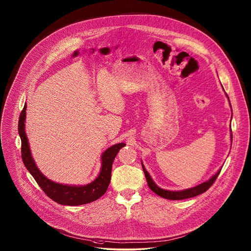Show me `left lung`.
Masks as SVG:
<instances>
[{
	"instance_id": "1",
	"label": "left lung",
	"mask_w": 251,
	"mask_h": 251,
	"mask_svg": "<svg viewBox=\"0 0 251 251\" xmlns=\"http://www.w3.org/2000/svg\"><path fill=\"white\" fill-rule=\"evenodd\" d=\"M226 97L228 98V96L226 95ZM228 100H229V98H228ZM230 102V100H229ZM230 107H231V103H230ZM232 109V107H231ZM231 131V141L233 139V135H232V130ZM141 164H142V168H143L144 174H145V177L147 179V182H148V185L149 187L154 192L156 193L158 196L162 197V198H165V199H169V200H182V199H186V198H191V197H194V196H197V195H200L204 192H206L211 186L212 184L215 182V179L217 178V176L219 175L220 171H221V168L215 173V175H213L210 179L196 186H193V187H190V188H186V189H182V190H167V189H163V188H160L159 186H157V184L153 181V179H151V175L148 173V171L146 170L145 166H144L143 162L141 161Z\"/></svg>"
}]
</instances>
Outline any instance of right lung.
<instances>
[{"mask_svg":"<svg viewBox=\"0 0 251 251\" xmlns=\"http://www.w3.org/2000/svg\"><path fill=\"white\" fill-rule=\"evenodd\" d=\"M26 108L27 104L25 103L20 114L18 123V132L22 143V159L25 167L34 177V179H36V182L45 192V194L53 201L65 206L84 205L100 198L106 192L108 185L110 183L113 161L119 151L125 147L126 144H115L102 152L100 157L101 167L100 174L90 183L85 185H72L53 181L41 173L33 158L29 140L25 131Z\"/></svg>","mask_w":251,"mask_h":251,"instance_id":"add662e5","label":"right lung"}]
</instances>
